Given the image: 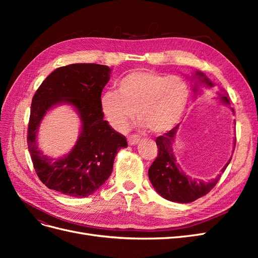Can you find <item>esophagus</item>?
Returning <instances> with one entry per match:
<instances>
[{
  "instance_id": "1",
  "label": "esophagus",
  "mask_w": 258,
  "mask_h": 258,
  "mask_svg": "<svg viewBox=\"0 0 258 258\" xmlns=\"http://www.w3.org/2000/svg\"><path fill=\"white\" fill-rule=\"evenodd\" d=\"M139 142H140V139H139L138 136H136V135L129 136V138H128V144L129 145L134 146V145H137Z\"/></svg>"
}]
</instances>
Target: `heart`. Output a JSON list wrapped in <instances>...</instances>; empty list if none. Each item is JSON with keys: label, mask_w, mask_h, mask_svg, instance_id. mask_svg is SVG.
Segmentation results:
<instances>
[{"label": "heart", "mask_w": 258, "mask_h": 258, "mask_svg": "<svg viewBox=\"0 0 258 258\" xmlns=\"http://www.w3.org/2000/svg\"><path fill=\"white\" fill-rule=\"evenodd\" d=\"M118 92L101 96V111L110 126L126 130L135 112L143 126L155 135L172 130L188 105L190 90L179 76H167L150 70H135L117 83Z\"/></svg>", "instance_id": "obj_1"}]
</instances>
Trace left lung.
<instances>
[{
  "instance_id": "8db88e82",
  "label": "left lung",
  "mask_w": 258,
  "mask_h": 258,
  "mask_svg": "<svg viewBox=\"0 0 258 258\" xmlns=\"http://www.w3.org/2000/svg\"><path fill=\"white\" fill-rule=\"evenodd\" d=\"M191 80H196V83H195L196 85L194 86L192 89L195 92H198L199 85L207 86L209 88H212L214 86V84L200 71L195 72ZM218 97H220L223 103L227 105L230 104L227 92L224 89H221V92H218ZM231 110L235 114L233 108H231ZM178 127L179 124L167 132V134L156 139V144L158 147V156L152 163L150 169H148V177H150V181L155 190L161 197L169 201L178 202V204H189V202L205 196L217 184L222 173L229 165L231 158L227 161V163L221 170V173L216 177L209 179V181L191 178L189 175L185 174L184 171L179 167L173 152L172 145L175 141Z\"/></svg>"
}]
</instances>
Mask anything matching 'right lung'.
I'll return each mask as SVG.
<instances>
[{"label": "right lung", "instance_id": "1", "mask_svg": "<svg viewBox=\"0 0 258 258\" xmlns=\"http://www.w3.org/2000/svg\"><path fill=\"white\" fill-rule=\"evenodd\" d=\"M112 70L96 63H74L54 70L32 99L28 148L42 183L63 195L87 197L110 177L114 159L127 140L103 119L100 100ZM71 105L81 120L79 139L73 150L51 159L38 148V128L44 115L57 105Z\"/></svg>", "mask_w": 258, "mask_h": 258}]
</instances>
